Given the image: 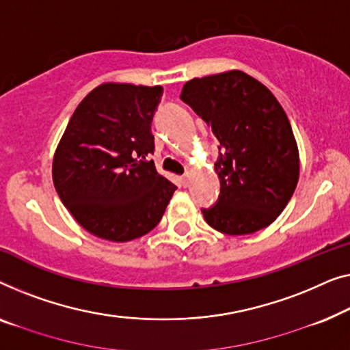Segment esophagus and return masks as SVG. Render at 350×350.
<instances>
[{
    "mask_svg": "<svg viewBox=\"0 0 350 350\" xmlns=\"http://www.w3.org/2000/svg\"><path fill=\"white\" fill-rule=\"evenodd\" d=\"M189 180H190L189 174H184L180 177V182H182V185H184V187H189Z\"/></svg>",
    "mask_w": 350,
    "mask_h": 350,
    "instance_id": "obj_1",
    "label": "esophagus"
}]
</instances>
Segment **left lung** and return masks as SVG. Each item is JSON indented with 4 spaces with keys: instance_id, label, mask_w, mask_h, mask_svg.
Returning a JSON list of instances; mask_svg holds the SVG:
<instances>
[{
    "instance_id": "left-lung-1",
    "label": "left lung",
    "mask_w": 350,
    "mask_h": 350,
    "mask_svg": "<svg viewBox=\"0 0 350 350\" xmlns=\"http://www.w3.org/2000/svg\"><path fill=\"white\" fill-rule=\"evenodd\" d=\"M187 103L219 139L217 203L201 209L225 234H250L273 224L292 198L299 157L292 126L274 95L243 71L195 77Z\"/></svg>"
}]
</instances>
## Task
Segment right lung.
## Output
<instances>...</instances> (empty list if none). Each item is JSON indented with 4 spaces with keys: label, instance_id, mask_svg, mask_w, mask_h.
<instances>
[{
    "label": "right lung",
    "instance_id": "right-lung-1",
    "mask_svg": "<svg viewBox=\"0 0 350 350\" xmlns=\"http://www.w3.org/2000/svg\"><path fill=\"white\" fill-rule=\"evenodd\" d=\"M163 88L101 83L88 93L55 150L53 185L81 226L126 243L154 230L177 187L157 173L152 119Z\"/></svg>",
    "mask_w": 350,
    "mask_h": 350
}]
</instances>
